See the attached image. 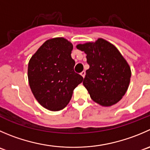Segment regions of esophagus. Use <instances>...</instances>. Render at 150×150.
<instances>
[{"label": "esophagus", "instance_id": "1", "mask_svg": "<svg viewBox=\"0 0 150 150\" xmlns=\"http://www.w3.org/2000/svg\"><path fill=\"white\" fill-rule=\"evenodd\" d=\"M81 76L83 77V78H84V77H85V75H86V72H85V71H83V72H81Z\"/></svg>", "mask_w": 150, "mask_h": 150}]
</instances>
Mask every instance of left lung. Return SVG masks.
<instances>
[{"label":"left lung","instance_id":"8db88e82","mask_svg":"<svg viewBox=\"0 0 150 150\" xmlns=\"http://www.w3.org/2000/svg\"><path fill=\"white\" fill-rule=\"evenodd\" d=\"M76 47L86 54L89 69L83 84L91 100L103 107L118 103L125 94L131 78V69L121 53L102 38Z\"/></svg>","mask_w":150,"mask_h":150}]
</instances>
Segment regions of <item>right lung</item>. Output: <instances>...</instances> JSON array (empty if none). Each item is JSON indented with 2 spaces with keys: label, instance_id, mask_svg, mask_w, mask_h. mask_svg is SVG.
I'll return each instance as SVG.
<instances>
[{
  "label": "right lung",
  "instance_id": "obj_1",
  "mask_svg": "<svg viewBox=\"0 0 150 150\" xmlns=\"http://www.w3.org/2000/svg\"><path fill=\"white\" fill-rule=\"evenodd\" d=\"M72 49L73 45L67 40L55 37L45 42L29 60L30 90L38 103L51 111L64 108L74 89L83 79L74 71Z\"/></svg>",
  "mask_w": 150,
  "mask_h": 150
}]
</instances>
